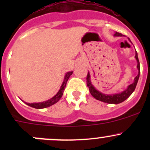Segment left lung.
Returning <instances> with one entry per match:
<instances>
[{
    "label": "left lung",
    "instance_id": "left-lung-1",
    "mask_svg": "<svg viewBox=\"0 0 150 150\" xmlns=\"http://www.w3.org/2000/svg\"><path fill=\"white\" fill-rule=\"evenodd\" d=\"M115 36H122L121 33H117L116 32ZM136 59L137 60V68L139 69V73L137 75V76L136 77L135 79H134V82L132 84L130 85L128 87V88L126 90H125L124 91L121 92L120 93H116V94H112V95H107V94H104V93H101V92L98 91L97 90H96L94 87L92 86L90 80V74L89 72H88L87 77H86V83H87V86L89 88V91H90L91 94L97 100L101 101V102H105V103L108 104H119L121 103V102H124L126 99H128L130 96L131 95V93L134 92V91L135 90L136 86H137V83H138L139 78L140 75V65H139V61L138 59V54L137 52L136 51V56H135Z\"/></svg>",
    "mask_w": 150,
    "mask_h": 150
}]
</instances>
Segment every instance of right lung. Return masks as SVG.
<instances>
[{"mask_svg":"<svg viewBox=\"0 0 150 150\" xmlns=\"http://www.w3.org/2000/svg\"><path fill=\"white\" fill-rule=\"evenodd\" d=\"M72 72H69L66 74L65 77H64V82H63L61 88H60V90L59 91L58 93H57V94L54 96V97H52L51 99H48V100L46 101V102H40V103H32V104L26 103V104H28V105L30 106V107H34V108L43 109V108H46V107H50V106L53 105L54 104L57 103V102H58L60 99H61L62 96L63 92H64V88H65V87H66L67 82L68 79H69V78L70 77V75H72Z\"/></svg>","mask_w":150,"mask_h":150,"instance_id":"obj_1","label":"right lung"}]
</instances>
